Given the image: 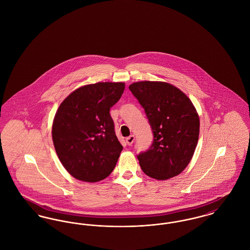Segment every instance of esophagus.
<instances>
[{
	"label": "esophagus",
	"mask_w": 250,
	"mask_h": 250,
	"mask_svg": "<svg viewBox=\"0 0 250 250\" xmlns=\"http://www.w3.org/2000/svg\"><path fill=\"white\" fill-rule=\"evenodd\" d=\"M133 141H134V135H130L129 137L126 138V143L129 145V146H131V144L133 143Z\"/></svg>",
	"instance_id": "34e87169"
}]
</instances>
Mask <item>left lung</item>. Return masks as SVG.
<instances>
[{"label": "left lung", "mask_w": 250, "mask_h": 250, "mask_svg": "<svg viewBox=\"0 0 250 250\" xmlns=\"http://www.w3.org/2000/svg\"><path fill=\"white\" fill-rule=\"evenodd\" d=\"M129 89L144 108L154 137L151 146L137 155L142 170L158 181L179 175L190 163L198 141L195 106L168 83L137 82Z\"/></svg>", "instance_id": "obj_1"}]
</instances>
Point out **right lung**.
<instances>
[{"label": "right lung", "mask_w": 250, "mask_h": 250, "mask_svg": "<svg viewBox=\"0 0 250 250\" xmlns=\"http://www.w3.org/2000/svg\"><path fill=\"white\" fill-rule=\"evenodd\" d=\"M124 83H97L70 93L58 107L52 135L57 156L75 179L96 183L114 170L123 146L115 132L110 108Z\"/></svg>", "instance_id": "right-lung-1"}]
</instances>
